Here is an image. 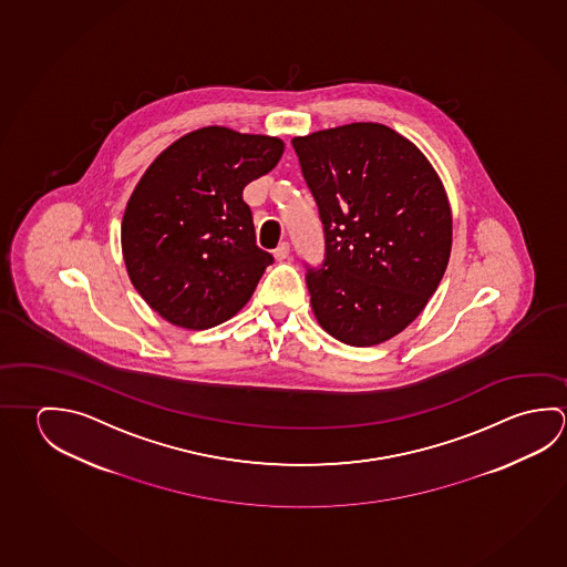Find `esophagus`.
<instances>
[{"mask_svg": "<svg viewBox=\"0 0 567 567\" xmlns=\"http://www.w3.org/2000/svg\"><path fill=\"white\" fill-rule=\"evenodd\" d=\"M290 257V247H288V243H280L279 247L275 249V259L282 262V260H287Z\"/></svg>", "mask_w": 567, "mask_h": 567, "instance_id": "1", "label": "esophagus"}]
</instances>
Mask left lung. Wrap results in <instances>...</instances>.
<instances>
[{"label":"left lung","mask_w":567,"mask_h":567,"mask_svg":"<svg viewBox=\"0 0 567 567\" xmlns=\"http://www.w3.org/2000/svg\"><path fill=\"white\" fill-rule=\"evenodd\" d=\"M324 230V260L307 267L320 327L350 347L396 337L436 292L452 249L442 181L400 133L350 123L295 137Z\"/></svg>","instance_id":"obj_1"}]
</instances>
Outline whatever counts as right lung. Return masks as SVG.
<instances>
[{"label":"right lung","mask_w":567,"mask_h":567,"mask_svg":"<svg viewBox=\"0 0 567 567\" xmlns=\"http://www.w3.org/2000/svg\"><path fill=\"white\" fill-rule=\"evenodd\" d=\"M285 143L203 127L151 163L121 223L131 282L171 324L205 330L249 302L269 252L255 240L243 189L277 167Z\"/></svg>","instance_id":"obj_1"}]
</instances>
